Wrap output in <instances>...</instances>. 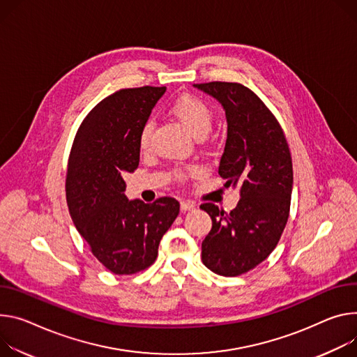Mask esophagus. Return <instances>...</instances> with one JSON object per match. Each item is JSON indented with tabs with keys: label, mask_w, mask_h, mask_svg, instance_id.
Here are the masks:
<instances>
[{
	"label": "esophagus",
	"mask_w": 357,
	"mask_h": 357,
	"mask_svg": "<svg viewBox=\"0 0 357 357\" xmlns=\"http://www.w3.org/2000/svg\"><path fill=\"white\" fill-rule=\"evenodd\" d=\"M195 204H193V202H190V201H182L181 202V211L182 212H188V211H193V209H195Z\"/></svg>",
	"instance_id": "34e87169"
}]
</instances>
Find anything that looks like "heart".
Wrapping results in <instances>:
<instances>
[{"instance_id":"heart-1","label":"heart","mask_w":357,"mask_h":357,"mask_svg":"<svg viewBox=\"0 0 357 357\" xmlns=\"http://www.w3.org/2000/svg\"><path fill=\"white\" fill-rule=\"evenodd\" d=\"M172 115L186 131L195 138L205 137L212 126V111L209 105L192 95H182L171 107ZM152 135V123L146 122L139 134V148L148 149Z\"/></svg>"}]
</instances>
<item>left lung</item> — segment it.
Listing matches in <instances>:
<instances>
[{"label":"left lung","instance_id":"left-lung-1","mask_svg":"<svg viewBox=\"0 0 357 357\" xmlns=\"http://www.w3.org/2000/svg\"><path fill=\"white\" fill-rule=\"evenodd\" d=\"M223 108L228 131L219 164L226 186L239 188V202L225 213L213 204L201 209L212 219L202 242V262L222 276L242 275L276 248L284 229L294 168L282 128L249 88L236 82L193 85Z\"/></svg>","mask_w":357,"mask_h":357}]
</instances>
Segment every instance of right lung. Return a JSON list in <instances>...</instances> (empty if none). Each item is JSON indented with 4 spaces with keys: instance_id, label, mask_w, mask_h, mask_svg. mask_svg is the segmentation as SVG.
Returning <instances> with one entry per match:
<instances>
[{
    "instance_id": "right-lung-1",
    "label": "right lung",
    "mask_w": 357,
    "mask_h": 357,
    "mask_svg": "<svg viewBox=\"0 0 357 357\" xmlns=\"http://www.w3.org/2000/svg\"><path fill=\"white\" fill-rule=\"evenodd\" d=\"M165 86L121 89L81 123L68 162L67 204L93 256L115 275L152 265L158 246L179 213V202L128 199L123 174L139 165V134Z\"/></svg>"
}]
</instances>
